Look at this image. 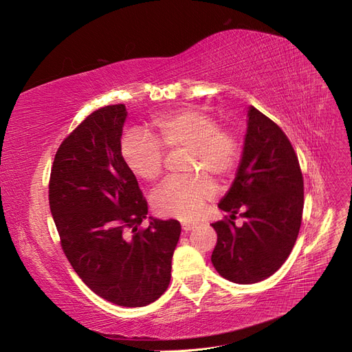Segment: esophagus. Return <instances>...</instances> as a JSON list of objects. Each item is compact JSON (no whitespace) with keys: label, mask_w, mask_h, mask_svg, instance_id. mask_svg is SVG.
Listing matches in <instances>:
<instances>
[{"label":"esophagus","mask_w":352,"mask_h":352,"mask_svg":"<svg viewBox=\"0 0 352 352\" xmlns=\"http://www.w3.org/2000/svg\"><path fill=\"white\" fill-rule=\"evenodd\" d=\"M182 228H183V232L188 233V232H192V230L196 228V224H193V223H183Z\"/></svg>","instance_id":"1"}]
</instances>
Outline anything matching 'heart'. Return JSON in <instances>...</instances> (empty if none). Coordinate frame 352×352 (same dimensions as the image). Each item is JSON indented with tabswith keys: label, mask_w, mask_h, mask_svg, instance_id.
<instances>
[{
	"label": "heart",
	"mask_w": 352,
	"mask_h": 352,
	"mask_svg": "<svg viewBox=\"0 0 352 352\" xmlns=\"http://www.w3.org/2000/svg\"><path fill=\"white\" fill-rule=\"evenodd\" d=\"M150 134L131 129L124 134L120 153L131 173L144 182H153L164 168V148H186L184 169L204 174H186L168 178L152 196L156 214L178 219H193L206 200L215 196V184L205 174L219 179L233 175L242 144L239 137L219 128L215 118L196 106L182 107L155 118L148 125Z\"/></svg>",
	"instance_id": "obj_1"
}]
</instances>
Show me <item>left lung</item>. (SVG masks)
Returning <instances> with one entry per match:
<instances>
[{"label": "left lung", "instance_id": "obj_1", "mask_svg": "<svg viewBox=\"0 0 352 352\" xmlns=\"http://www.w3.org/2000/svg\"><path fill=\"white\" fill-rule=\"evenodd\" d=\"M243 152L234 182L218 208L230 219L212 224L210 261L224 278L252 285L274 274L292 252L304 209V179L286 134L254 106L248 109ZM240 210L245 218L237 228Z\"/></svg>", "mask_w": 352, "mask_h": 352}]
</instances>
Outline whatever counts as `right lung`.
<instances>
[{
	"instance_id": "1",
	"label": "right lung",
	"mask_w": 352,
	"mask_h": 352,
	"mask_svg": "<svg viewBox=\"0 0 352 352\" xmlns=\"http://www.w3.org/2000/svg\"><path fill=\"white\" fill-rule=\"evenodd\" d=\"M128 112L104 106L60 144L50 177V209L62 249L96 295L120 307H144L162 296L182 226L147 217L135 175L120 153Z\"/></svg>"
}]
</instances>
